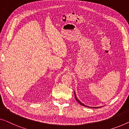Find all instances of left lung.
<instances>
[{
    "label": "left lung",
    "instance_id": "left-lung-1",
    "mask_svg": "<svg viewBox=\"0 0 129 129\" xmlns=\"http://www.w3.org/2000/svg\"><path fill=\"white\" fill-rule=\"evenodd\" d=\"M75 99H76V100L77 101H78V103H79L80 105H82V106H84V107H88V106H87V105H84V104H82V103H81V102H80V101H79V100H78V99H77V98H76V97L75 93ZM90 108H91V107H90Z\"/></svg>",
    "mask_w": 129,
    "mask_h": 129
}]
</instances>
